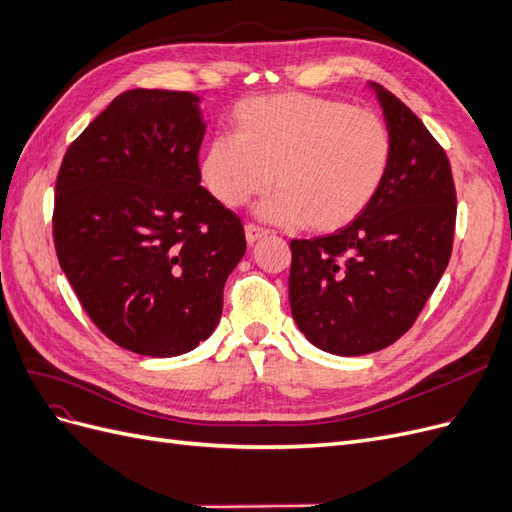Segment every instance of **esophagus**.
Wrapping results in <instances>:
<instances>
[{
	"label": "esophagus",
	"instance_id": "1",
	"mask_svg": "<svg viewBox=\"0 0 512 512\" xmlns=\"http://www.w3.org/2000/svg\"><path fill=\"white\" fill-rule=\"evenodd\" d=\"M265 235H267V230H262V228L254 226V224H247L245 226V241L250 243V245H254L258 239H262Z\"/></svg>",
	"mask_w": 512,
	"mask_h": 512
}]
</instances>
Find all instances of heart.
Instances as JSON below:
<instances>
[{
  "label": "heart",
  "instance_id": "heart-1",
  "mask_svg": "<svg viewBox=\"0 0 512 512\" xmlns=\"http://www.w3.org/2000/svg\"><path fill=\"white\" fill-rule=\"evenodd\" d=\"M393 134L367 108L301 94L245 100L235 136H218L200 160L211 196L226 209L265 194L258 218L335 232L361 218L389 177Z\"/></svg>",
  "mask_w": 512,
  "mask_h": 512
}]
</instances>
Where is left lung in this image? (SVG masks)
I'll list each match as a JSON object with an SVG mask.
<instances>
[{
	"mask_svg": "<svg viewBox=\"0 0 512 512\" xmlns=\"http://www.w3.org/2000/svg\"><path fill=\"white\" fill-rule=\"evenodd\" d=\"M393 134V162L361 218L329 237L290 241L288 297L316 348L361 356L404 335L446 271L457 196L451 164L410 108L369 83Z\"/></svg>",
	"mask_w": 512,
	"mask_h": 512,
	"instance_id": "1",
	"label": "left lung"
}]
</instances>
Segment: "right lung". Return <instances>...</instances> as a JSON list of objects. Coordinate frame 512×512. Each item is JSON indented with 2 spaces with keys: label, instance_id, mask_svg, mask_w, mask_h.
Here are the masks:
<instances>
[{
  "label": "right lung",
  "instance_id": "right-lung-1",
  "mask_svg": "<svg viewBox=\"0 0 512 512\" xmlns=\"http://www.w3.org/2000/svg\"><path fill=\"white\" fill-rule=\"evenodd\" d=\"M207 123L190 91H123L68 147L55 183L61 271L96 327L143 356L215 331L245 254L241 220L200 185Z\"/></svg>",
  "mask_w": 512,
  "mask_h": 512
}]
</instances>
